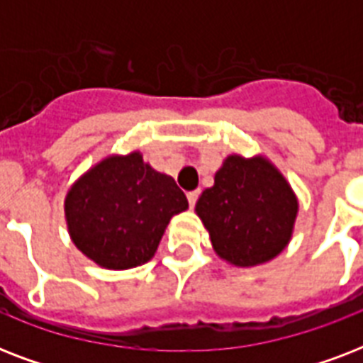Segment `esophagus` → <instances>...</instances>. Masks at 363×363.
Instances as JSON below:
<instances>
[{
	"instance_id": "obj_1",
	"label": "esophagus",
	"mask_w": 363,
	"mask_h": 363,
	"mask_svg": "<svg viewBox=\"0 0 363 363\" xmlns=\"http://www.w3.org/2000/svg\"><path fill=\"white\" fill-rule=\"evenodd\" d=\"M199 198V190H192V192H188V205L190 207H194L196 205V201H198Z\"/></svg>"
}]
</instances>
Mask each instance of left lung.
<instances>
[{
  "label": "left lung",
  "instance_id": "1",
  "mask_svg": "<svg viewBox=\"0 0 363 363\" xmlns=\"http://www.w3.org/2000/svg\"><path fill=\"white\" fill-rule=\"evenodd\" d=\"M196 213L215 252L239 267L275 258L292 238L298 199L265 158L228 156L215 184L199 196Z\"/></svg>",
  "mask_w": 363,
  "mask_h": 363
}]
</instances>
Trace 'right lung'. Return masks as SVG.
Here are the masks:
<instances>
[{
	"label": "right lung",
	"mask_w": 363,
	"mask_h": 363,
	"mask_svg": "<svg viewBox=\"0 0 363 363\" xmlns=\"http://www.w3.org/2000/svg\"><path fill=\"white\" fill-rule=\"evenodd\" d=\"M186 209L188 199L177 182L145 164L139 152L105 158L65 198L71 239L107 269L147 264L171 216Z\"/></svg>",
	"instance_id": "add662e5"
}]
</instances>
